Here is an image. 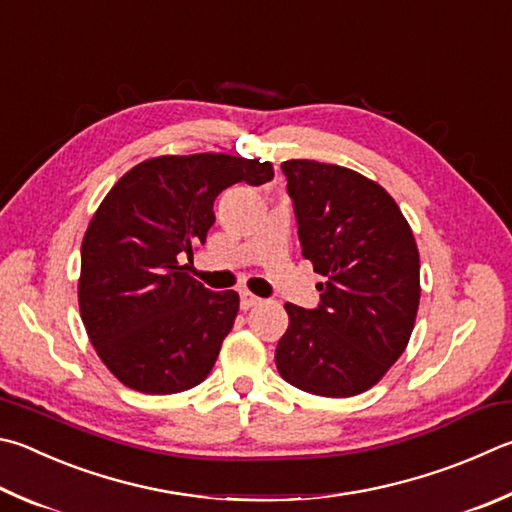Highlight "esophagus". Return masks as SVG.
I'll list each match as a JSON object with an SVG mask.
<instances>
[{"label": "esophagus", "mask_w": 512, "mask_h": 512, "mask_svg": "<svg viewBox=\"0 0 512 512\" xmlns=\"http://www.w3.org/2000/svg\"><path fill=\"white\" fill-rule=\"evenodd\" d=\"M259 302H262V300H259V297L257 295H253V293H248V291H241V309H244V311H248V309H253V306H257Z\"/></svg>", "instance_id": "1"}]
</instances>
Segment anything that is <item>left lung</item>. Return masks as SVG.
I'll return each mask as SVG.
<instances>
[{
	"mask_svg": "<svg viewBox=\"0 0 512 512\" xmlns=\"http://www.w3.org/2000/svg\"><path fill=\"white\" fill-rule=\"evenodd\" d=\"M282 172L302 255L327 282L318 284V309L284 306L277 371L315 396L362 394L412 336L421 300L412 228L385 188L349 167L293 159Z\"/></svg>",
	"mask_w": 512,
	"mask_h": 512,
	"instance_id": "left-lung-1",
	"label": "left lung"
}]
</instances>
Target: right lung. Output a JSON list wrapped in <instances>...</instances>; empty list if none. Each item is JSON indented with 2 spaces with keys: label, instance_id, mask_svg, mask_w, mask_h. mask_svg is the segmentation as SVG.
<instances>
[{
  "label": "right lung",
  "instance_id": "1",
  "mask_svg": "<svg viewBox=\"0 0 512 512\" xmlns=\"http://www.w3.org/2000/svg\"><path fill=\"white\" fill-rule=\"evenodd\" d=\"M271 179L273 165L259 159L156 156L102 199L82 239L78 302L91 345L120 383L176 394L206 380L239 295L212 293L181 259L206 244L221 192Z\"/></svg>",
  "mask_w": 512,
  "mask_h": 512
}]
</instances>
